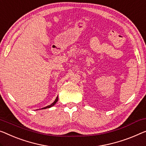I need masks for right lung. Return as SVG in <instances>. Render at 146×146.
Listing matches in <instances>:
<instances>
[{"instance_id":"obj_1","label":"right lung","mask_w":146,"mask_h":146,"mask_svg":"<svg viewBox=\"0 0 146 146\" xmlns=\"http://www.w3.org/2000/svg\"><path fill=\"white\" fill-rule=\"evenodd\" d=\"M58 96H57V98H56V100H55V101H54V102H53V103H52V104H50V105H49V106H46V107H44V108H42V110H43V109H47V108H50L52 107V106L55 105V104H56V102H58Z\"/></svg>"}]
</instances>
